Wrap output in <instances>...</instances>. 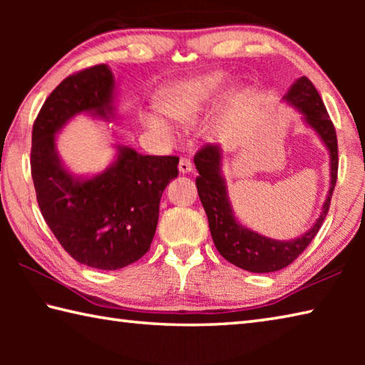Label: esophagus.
<instances>
[{"instance_id": "obj_1", "label": "esophagus", "mask_w": 365, "mask_h": 365, "mask_svg": "<svg viewBox=\"0 0 365 365\" xmlns=\"http://www.w3.org/2000/svg\"><path fill=\"white\" fill-rule=\"evenodd\" d=\"M178 170H180V174H190V172L193 170L191 160L187 158H182L180 160H178Z\"/></svg>"}]
</instances>
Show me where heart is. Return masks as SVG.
Instances as JSON below:
<instances>
[{"label": "heart", "instance_id": "obj_1", "mask_svg": "<svg viewBox=\"0 0 365 365\" xmlns=\"http://www.w3.org/2000/svg\"><path fill=\"white\" fill-rule=\"evenodd\" d=\"M224 83V73L214 72L209 76L183 83L160 101V110L165 117L178 123H191L205 113L209 103L219 93ZM143 122L148 130L160 138L170 140L174 132L163 117L156 114H145Z\"/></svg>", "mask_w": 365, "mask_h": 365}]
</instances>
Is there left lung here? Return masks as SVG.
Returning a JSON list of instances; mask_svg holds the SVG:
<instances>
[{
    "mask_svg": "<svg viewBox=\"0 0 365 365\" xmlns=\"http://www.w3.org/2000/svg\"><path fill=\"white\" fill-rule=\"evenodd\" d=\"M283 101L299 110L302 120L319 135L330 154V188L322 206V212L316 224L301 237L283 242V240L264 237L240 224L233 214L227 182L222 175V148L219 145H206L195 154V165L200 174L196 178L197 195L206 211L215 248L228 262L240 269L255 272V274H267V272L287 267L307 248L329 212L331 193L336 183V133L316 86L307 77H301L289 86L287 95L283 96Z\"/></svg>",
    "mask_w": 365,
    "mask_h": 365,
    "instance_id": "8db88e82",
    "label": "left lung"
}]
</instances>
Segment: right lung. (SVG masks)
I'll use <instances>...</instances> for the list:
<instances>
[{
    "label": "right lung",
    "mask_w": 365,
    "mask_h": 365,
    "mask_svg": "<svg viewBox=\"0 0 365 365\" xmlns=\"http://www.w3.org/2000/svg\"><path fill=\"white\" fill-rule=\"evenodd\" d=\"M115 80L106 64L63 80L46 98L32 130V178L40 211L61 246L80 264L117 270L150 250L163 191L178 175L177 156H150L117 145L100 174L76 175L66 168L56 135L78 114L115 115Z\"/></svg>",
    "instance_id": "obj_1"
}]
</instances>
